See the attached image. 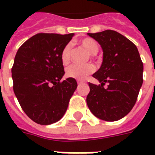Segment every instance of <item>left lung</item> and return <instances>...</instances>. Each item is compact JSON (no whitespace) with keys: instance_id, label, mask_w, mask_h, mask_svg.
<instances>
[{"instance_id":"left-lung-1","label":"left lung","mask_w":155,"mask_h":155,"mask_svg":"<svg viewBox=\"0 0 155 155\" xmlns=\"http://www.w3.org/2000/svg\"><path fill=\"white\" fill-rule=\"evenodd\" d=\"M67 35L36 34L19 48L12 69L19 104L34 122L48 125L64 116L77 88L74 78L63 80V51Z\"/></svg>"}]
</instances>
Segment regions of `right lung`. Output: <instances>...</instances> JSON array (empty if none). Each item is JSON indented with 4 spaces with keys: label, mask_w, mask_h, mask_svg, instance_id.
<instances>
[{
    "label": "right lung",
    "mask_w": 155,
    "mask_h": 155,
    "mask_svg": "<svg viewBox=\"0 0 155 155\" xmlns=\"http://www.w3.org/2000/svg\"><path fill=\"white\" fill-rule=\"evenodd\" d=\"M113 31L89 34L104 51L101 68L94 74L99 82L90 83L86 102L91 113L105 121H116L126 115L136 102L143 84V63L138 49L118 34L111 41L104 39Z\"/></svg>",
    "instance_id": "1"
}]
</instances>
